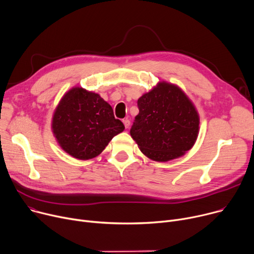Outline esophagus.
I'll return each mask as SVG.
<instances>
[{
    "label": "esophagus",
    "mask_w": 254,
    "mask_h": 254,
    "mask_svg": "<svg viewBox=\"0 0 254 254\" xmlns=\"http://www.w3.org/2000/svg\"><path fill=\"white\" fill-rule=\"evenodd\" d=\"M123 123H124V125H125V127H126V128H127L128 127H129V121L127 120V119H126V120H124L123 121Z\"/></svg>",
    "instance_id": "34e87169"
}]
</instances>
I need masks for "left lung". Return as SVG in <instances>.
<instances>
[{
    "label": "left lung",
    "mask_w": 254,
    "mask_h": 254,
    "mask_svg": "<svg viewBox=\"0 0 254 254\" xmlns=\"http://www.w3.org/2000/svg\"><path fill=\"white\" fill-rule=\"evenodd\" d=\"M139 114L130 128L141 152L156 162L179 158L198 135V112L181 88L165 81L137 99Z\"/></svg>",
    "instance_id": "left-lung-1"
}]
</instances>
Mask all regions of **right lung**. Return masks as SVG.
<instances>
[{
    "label": "right lung",
    "mask_w": 254,
    "mask_h": 254,
    "mask_svg": "<svg viewBox=\"0 0 254 254\" xmlns=\"http://www.w3.org/2000/svg\"><path fill=\"white\" fill-rule=\"evenodd\" d=\"M112 107L98 93L73 87L56 107L52 130L59 146L79 160L97 157L114 135L124 131Z\"/></svg>",
    "instance_id": "right-lung-1"
}]
</instances>
